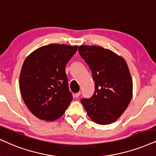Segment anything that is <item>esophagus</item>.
Segmentation results:
<instances>
[{
	"label": "esophagus",
	"instance_id": "1",
	"mask_svg": "<svg viewBox=\"0 0 156 156\" xmlns=\"http://www.w3.org/2000/svg\"><path fill=\"white\" fill-rule=\"evenodd\" d=\"M80 95V91L76 93V94H75V97L76 98H78Z\"/></svg>",
	"mask_w": 156,
	"mask_h": 156
}]
</instances>
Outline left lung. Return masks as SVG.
Segmentation results:
<instances>
[{
	"instance_id": "1",
	"label": "left lung",
	"mask_w": 156,
	"mask_h": 156,
	"mask_svg": "<svg viewBox=\"0 0 156 156\" xmlns=\"http://www.w3.org/2000/svg\"><path fill=\"white\" fill-rule=\"evenodd\" d=\"M78 52L92 71L95 91L80 102L88 117L99 125L115 122L133 96V81L122 57L99 46L80 45Z\"/></svg>"
}]
</instances>
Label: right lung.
Masks as SVG:
<instances>
[{"label":"right lung","instance_id":"right-lung-1","mask_svg":"<svg viewBox=\"0 0 156 156\" xmlns=\"http://www.w3.org/2000/svg\"><path fill=\"white\" fill-rule=\"evenodd\" d=\"M77 50L78 46L51 44L37 49L25 59L19 87L25 104L39 119H58L72 101L65 69Z\"/></svg>","mask_w":156,"mask_h":156}]
</instances>
